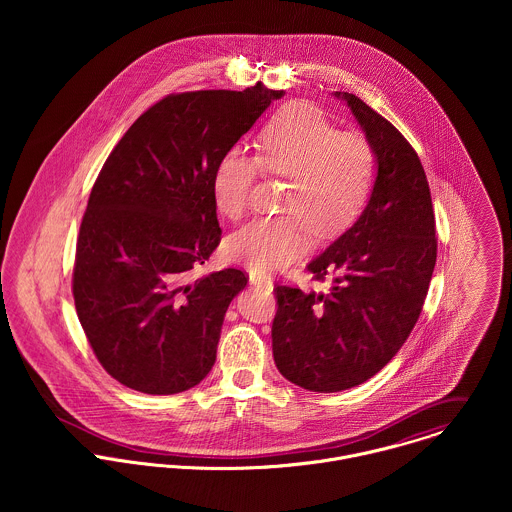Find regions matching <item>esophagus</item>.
<instances>
[{
  "instance_id": "esophagus-1",
  "label": "esophagus",
  "mask_w": 512,
  "mask_h": 512,
  "mask_svg": "<svg viewBox=\"0 0 512 512\" xmlns=\"http://www.w3.org/2000/svg\"><path fill=\"white\" fill-rule=\"evenodd\" d=\"M250 284L254 288H264V290H272L274 282L268 276H260V274H250Z\"/></svg>"
}]
</instances>
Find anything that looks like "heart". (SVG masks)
<instances>
[{"label": "heart", "mask_w": 512, "mask_h": 512, "mask_svg": "<svg viewBox=\"0 0 512 512\" xmlns=\"http://www.w3.org/2000/svg\"><path fill=\"white\" fill-rule=\"evenodd\" d=\"M262 167L290 179L282 199L286 217L256 220L228 242L230 260L260 274L305 254L311 232L333 238L359 217L374 183L376 153L365 136L335 130L315 106L288 104L260 132L258 157L240 147L222 153L213 173L222 215H246Z\"/></svg>", "instance_id": "heart-1"}]
</instances>
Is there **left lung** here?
I'll use <instances>...</instances> for the list:
<instances>
[{
    "label": "left lung",
    "mask_w": 512,
    "mask_h": 512,
    "mask_svg": "<svg viewBox=\"0 0 512 512\" xmlns=\"http://www.w3.org/2000/svg\"><path fill=\"white\" fill-rule=\"evenodd\" d=\"M345 100L376 153L363 215L307 264L329 292L276 286L272 351L278 370L311 392L363 384L400 351L432 282L438 238L426 171L414 147L349 92Z\"/></svg>",
    "instance_id": "obj_1"
}]
</instances>
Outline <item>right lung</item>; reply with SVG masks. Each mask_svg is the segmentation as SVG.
Instances as JSON below:
<instances>
[{
  "label": "right lung",
  "instance_id": "1",
  "mask_svg": "<svg viewBox=\"0 0 512 512\" xmlns=\"http://www.w3.org/2000/svg\"><path fill=\"white\" fill-rule=\"evenodd\" d=\"M284 90L169 94L130 126L90 191L74 256L78 321L104 370L144 394H177L217 361L246 272L203 278L220 242L213 173Z\"/></svg>",
  "mask_w": 512,
  "mask_h": 512
}]
</instances>
